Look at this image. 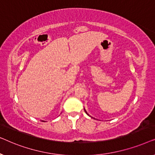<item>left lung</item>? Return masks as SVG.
I'll return each mask as SVG.
<instances>
[{"mask_svg": "<svg viewBox=\"0 0 155 155\" xmlns=\"http://www.w3.org/2000/svg\"><path fill=\"white\" fill-rule=\"evenodd\" d=\"M84 111H85V113H86L87 114V115H88V116H90V115H89V114H87V111H86V110H85V109H84Z\"/></svg>", "mask_w": 155, "mask_h": 155, "instance_id": "left-lung-1", "label": "left lung"}]
</instances>
